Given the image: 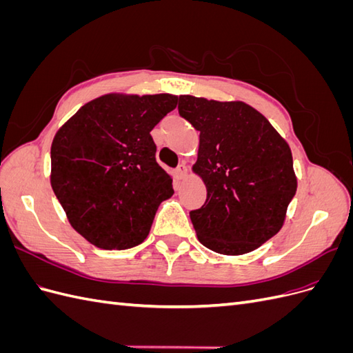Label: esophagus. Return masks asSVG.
<instances>
[{
    "instance_id": "1",
    "label": "esophagus",
    "mask_w": 353,
    "mask_h": 353,
    "mask_svg": "<svg viewBox=\"0 0 353 353\" xmlns=\"http://www.w3.org/2000/svg\"><path fill=\"white\" fill-rule=\"evenodd\" d=\"M187 172H188V169H187V166H185V165H179V166L175 169V175H176V178H178V179H183V178H185Z\"/></svg>"
}]
</instances>
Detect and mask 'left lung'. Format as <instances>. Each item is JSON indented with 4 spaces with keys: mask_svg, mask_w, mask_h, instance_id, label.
Masks as SVG:
<instances>
[{
    "mask_svg": "<svg viewBox=\"0 0 353 353\" xmlns=\"http://www.w3.org/2000/svg\"><path fill=\"white\" fill-rule=\"evenodd\" d=\"M178 110L200 132L193 170L208 197L190 212L199 241L221 254L258 249L281 230L296 194L290 147L243 101L179 95Z\"/></svg>",
    "mask_w": 353,
    "mask_h": 353,
    "instance_id": "left-lung-1",
    "label": "left lung"
}]
</instances>
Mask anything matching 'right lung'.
<instances>
[{
  "instance_id": "1",
  "label": "right lung",
  "mask_w": 353,
  "mask_h": 353,
  "mask_svg": "<svg viewBox=\"0 0 353 353\" xmlns=\"http://www.w3.org/2000/svg\"><path fill=\"white\" fill-rule=\"evenodd\" d=\"M170 94H108L74 113L51 144V187L70 225L104 250L138 245L174 194L156 162L153 128L176 108Z\"/></svg>"
}]
</instances>
